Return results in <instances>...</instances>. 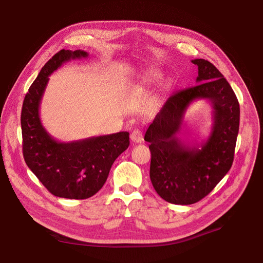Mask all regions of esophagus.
I'll return each instance as SVG.
<instances>
[{
	"mask_svg": "<svg viewBox=\"0 0 263 263\" xmlns=\"http://www.w3.org/2000/svg\"><path fill=\"white\" fill-rule=\"evenodd\" d=\"M130 139L132 141L136 142V144H140V142L144 141V135L140 129H134L130 134Z\"/></svg>",
	"mask_w": 263,
	"mask_h": 263,
	"instance_id": "34e87169",
	"label": "esophagus"
}]
</instances>
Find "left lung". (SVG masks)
I'll use <instances>...</instances> for the list:
<instances>
[{
	"label": "left lung",
	"instance_id": "8db88e82",
	"mask_svg": "<svg viewBox=\"0 0 263 263\" xmlns=\"http://www.w3.org/2000/svg\"><path fill=\"white\" fill-rule=\"evenodd\" d=\"M198 68L196 82L174 92L148 127L150 180L164 201L189 205L201 201L232 168L239 130L240 108L232 86L219 70L205 59L192 60ZM213 106L210 137L201 144L186 145L176 137L182 116L195 99Z\"/></svg>",
	"mask_w": 263,
	"mask_h": 263
}]
</instances>
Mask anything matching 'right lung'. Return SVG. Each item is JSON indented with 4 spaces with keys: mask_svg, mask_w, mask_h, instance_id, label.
I'll use <instances>...</instances> for the list:
<instances>
[{
    "mask_svg": "<svg viewBox=\"0 0 263 263\" xmlns=\"http://www.w3.org/2000/svg\"><path fill=\"white\" fill-rule=\"evenodd\" d=\"M83 50L62 49L42 68L23 102V156L28 168L54 196L84 200L104 185L116 158L128 148L129 133L119 132L82 140L60 142L46 132L39 106L49 76L63 63L87 57Z\"/></svg>",
    "mask_w": 263,
    "mask_h": 263,
    "instance_id": "obj_1",
    "label": "right lung"
}]
</instances>
